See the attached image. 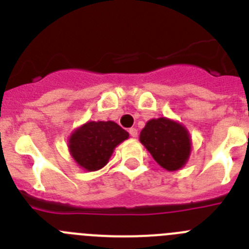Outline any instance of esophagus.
<instances>
[{
  "label": "esophagus",
  "instance_id": "esophagus-1",
  "mask_svg": "<svg viewBox=\"0 0 249 249\" xmlns=\"http://www.w3.org/2000/svg\"><path fill=\"white\" fill-rule=\"evenodd\" d=\"M128 132H129V135H131V137H133V138L137 137V135H138L137 128H129Z\"/></svg>",
  "mask_w": 249,
  "mask_h": 249
}]
</instances>
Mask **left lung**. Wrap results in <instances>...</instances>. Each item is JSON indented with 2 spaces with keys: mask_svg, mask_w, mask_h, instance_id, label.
I'll use <instances>...</instances> for the list:
<instances>
[{
  "mask_svg": "<svg viewBox=\"0 0 249 249\" xmlns=\"http://www.w3.org/2000/svg\"><path fill=\"white\" fill-rule=\"evenodd\" d=\"M140 141L153 160L169 172L184 167L192 151L188 129L167 117L149 120L141 131Z\"/></svg>",
  "mask_w": 249,
  "mask_h": 249,
  "instance_id": "8db88e82",
  "label": "left lung"
}]
</instances>
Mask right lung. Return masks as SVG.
Instances as JSON below:
<instances>
[{
	"instance_id": "1",
	"label": "right lung",
	"mask_w": 249,
	"mask_h": 249,
	"mask_svg": "<svg viewBox=\"0 0 249 249\" xmlns=\"http://www.w3.org/2000/svg\"><path fill=\"white\" fill-rule=\"evenodd\" d=\"M129 137L113 121H89L68 138V151L81 168L94 172L108 163L114 148Z\"/></svg>"
}]
</instances>
